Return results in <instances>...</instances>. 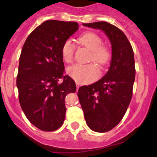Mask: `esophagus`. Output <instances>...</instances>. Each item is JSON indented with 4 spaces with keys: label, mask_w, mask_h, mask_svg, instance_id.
Masks as SVG:
<instances>
[{
    "label": "esophagus",
    "mask_w": 157,
    "mask_h": 157,
    "mask_svg": "<svg viewBox=\"0 0 157 157\" xmlns=\"http://www.w3.org/2000/svg\"><path fill=\"white\" fill-rule=\"evenodd\" d=\"M79 87H80V85H79L78 82H76V89H77V90H78Z\"/></svg>",
    "instance_id": "1"
}]
</instances>
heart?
<instances>
[{
  "instance_id": "b5f03b06",
  "label": "heart",
  "mask_w": 157,
  "mask_h": 157,
  "mask_svg": "<svg viewBox=\"0 0 157 157\" xmlns=\"http://www.w3.org/2000/svg\"><path fill=\"white\" fill-rule=\"evenodd\" d=\"M78 43L91 51L89 61H93L99 66H103L108 63L111 58V51L107 46H102V40L98 34L87 32L78 37ZM75 52V46L70 40L63 43L61 48L63 60L66 63H72ZM67 73L75 82L80 84L89 83L98 78L99 70L94 64H75L69 66Z\"/></svg>"
}]
</instances>
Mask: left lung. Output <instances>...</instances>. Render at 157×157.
<instances>
[{
    "mask_svg": "<svg viewBox=\"0 0 157 157\" xmlns=\"http://www.w3.org/2000/svg\"><path fill=\"white\" fill-rule=\"evenodd\" d=\"M105 32L112 49L111 65L105 76L78 88V97L87 125L92 131H111L122 120L131 102L135 79L134 56L125 34L104 22L82 24Z\"/></svg>",
    "mask_w": 157,
    "mask_h": 157,
    "instance_id": "1",
    "label": "left lung"
}]
</instances>
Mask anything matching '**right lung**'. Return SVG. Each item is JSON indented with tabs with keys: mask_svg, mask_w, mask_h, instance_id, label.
<instances>
[{
	"mask_svg": "<svg viewBox=\"0 0 157 157\" xmlns=\"http://www.w3.org/2000/svg\"><path fill=\"white\" fill-rule=\"evenodd\" d=\"M78 29V23L46 21L23 46L17 77L19 101L29 122L41 131H54L63 125L65 98L76 91L75 82L63 75L61 48Z\"/></svg>",
	"mask_w": 157,
	"mask_h": 157,
	"instance_id": "add662e5",
	"label": "right lung"
}]
</instances>
